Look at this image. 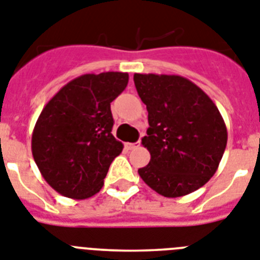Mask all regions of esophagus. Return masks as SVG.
Instances as JSON below:
<instances>
[{
  "instance_id": "esophagus-1",
  "label": "esophagus",
  "mask_w": 260,
  "mask_h": 260,
  "mask_svg": "<svg viewBox=\"0 0 260 260\" xmlns=\"http://www.w3.org/2000/svg\"><path fill=\"white\" fill-rule=\"evenodd\" d=\"M139 146H141V142H135V143H126V149L127 150H135L138 149Z\"/></svg>"
}]
</instances>
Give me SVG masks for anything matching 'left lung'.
<instances>
[{
	"instance_id": "left-lung-1",
	"label": "left lung",
	"mask_w": 260,
	"mask_h": 260,
	"mask_svg": "<svg viewBox=\"0 0 260 260\" xmlns=\"http://www.w3.org/2000/svg\"><path fill=\"white\" fill-rule=\"evenodd\" d=\"M149 111L142 145L150 162L139 169L149 187L166 198L198 190L218 170L227 145V128L218 107L190 79L167 74H134Z\"/></svg>"
}]
</instances>
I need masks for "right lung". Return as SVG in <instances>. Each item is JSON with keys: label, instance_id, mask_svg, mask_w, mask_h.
<instances>
[{"label": "right lung", "instance_id": "1", "mask_svg": "<svg viewBox=\"0 0 260 260\" xmlns=\"http://www.w3.org/2000/svg\"><path fill=\"white\" fill-rule=\"evenodd\" d=\"M128 74H83L62 87L41 111L31 153L55 191L86 199L104 186L109 167L123 145L111 134L110 104L126 89Z\"/></svg>", "mask_w": 260, "mask_h": 260}]
</instances>
